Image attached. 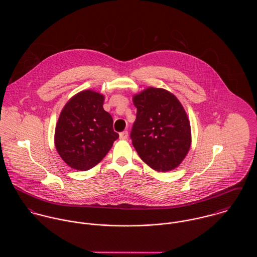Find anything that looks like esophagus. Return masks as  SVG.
Returning a JSON list of instances; mask_svg holds the SVG:
<instances>
[{
	"mask_svg": "<svg viewBox=\"0 0 257 257\" xmlns=\"http://www.w3.org/2000/svg\"><path fill=\"white\" fill-rule=\"evenodd\" d=\"M127 137H128V133H127V131L121 132V133L119 134V139H120V140H126V139H127Z\"/></svg>",
	"mask_w": 257,
	"mask_h": 257,
	"instance_id": "esophagus-1",
	"label": "esophagus"
}]
</instances>
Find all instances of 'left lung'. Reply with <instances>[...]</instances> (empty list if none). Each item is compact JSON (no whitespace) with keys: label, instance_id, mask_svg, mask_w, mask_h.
<instances>
[{"label":"left lung","instance_id":"left-lung-1","mask_svg":"<svg viewBox=\"0 0 257 257\" xmlns=\"http://www.w3.org/2000/svg\"><path fill=\"white\" fill-rule=\"evenodd\" d=\"M137 118L131 139L140 157L156 171H170L183 161L191 147L186 111L170 92L149 87L134 97Z\"/></svg>","mask_w":257,"mask_h":257}]
</instances>
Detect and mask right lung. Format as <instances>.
Here are the masks:
<instances>
[{"label":"right lung","instance_id":"obj_1","mask_svg":"<svg viewBox=\"0 0 257 257\" xmlns=\"http://www.w3.org/2000/svg\"><path fill=\"white\" fill-rule=\"evenodd\" d=\"M104 96L91 90L78 93L61 111L55 128V147L71 168L86 171L109 152L118 134L104 110Z\"/></svg>","mask_w":257,"mask_h":257}]
</instances>
